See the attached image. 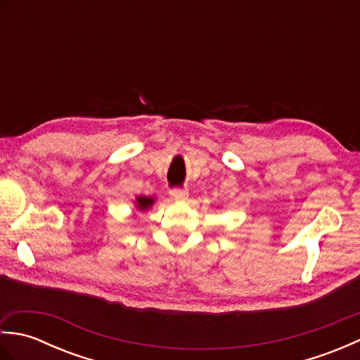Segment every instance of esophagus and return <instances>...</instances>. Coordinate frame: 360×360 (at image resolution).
Masks as SVG:
<instances>
[{
	"label": "esophagus",
	"instance_id": "obj_1",
	"mask_svg": "<svg viewBox=\"0 0 360 360\" xmlns=\"http://www.w3.org/2000/svg\"><path fill=\"white\" fill-rule=\"evenodd\" d=\"M170 195H172L173 200H176V201H186L188 198V192L186 188H173Z\"/></svg>",
	"mask_w": 360,
	"mask_h": 360
}]
</instances>
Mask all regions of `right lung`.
<instances>
[{"label": "right lung", "mask_w": 360, "mask_h": 360, "mask_svg": "<svg viewBox=\"0 0 360 360\" xmlns=\"http://www.w3.org/2000/svg\"><path fill=\"white\" fill-rule=\"evenodd\" d=\"M156 202V198L153 196H137L134 201V207L137 212H147Z\"/></svg>", "instance_id": "add662e5"}]
</instances>
